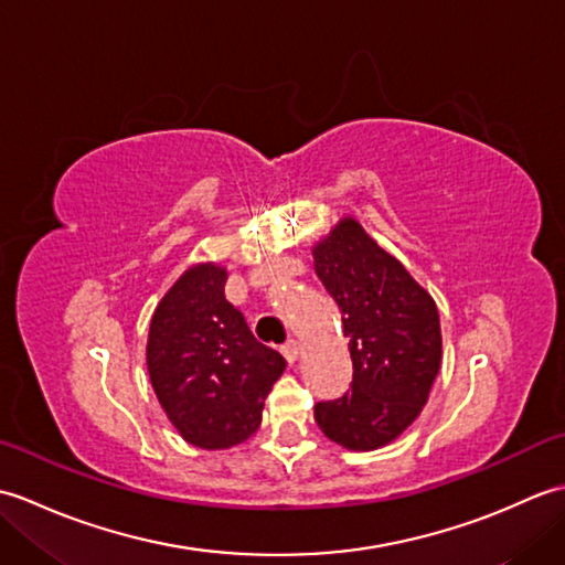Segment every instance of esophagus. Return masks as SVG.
<instances>
[{
    "instance_id": "34e87169",
    "label": "esophagus",
    "mask_w": 565,
    "mask_h": 565,
    "mask_svg": "<svg viewBox=\"0 0 565 565\" xmlns=\"http://www.w3.org/2000/svg\"><path fill=\"white\" fill-rule=\"evenodd\" d=\"M281 354H284L286 362L294 364L298 354H301V344H298V340H289L286 344H281Z\"/></svg>"
}]
</instances>
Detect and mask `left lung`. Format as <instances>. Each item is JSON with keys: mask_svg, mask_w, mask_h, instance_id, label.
I'll return each instance as SVG.
<instances>
[{"mask_svg": "<svg viewBox=\"0 0 565 565\" xmlns=\"http://www.w3.org/2000/svg\"><path fill=\"white\" fill-rule=\"evenodd\" d=\"M313 264L342 310L354 366L352 391L318 403L316 423L344 449L374 451L398 439L429 398L441 366L437 303L352 215L313 245Z\"/></svg>", "mask_w": 565, "mask_h": 565, "instance_id": "8db88e82", "label": "left lung"}]
</instances>
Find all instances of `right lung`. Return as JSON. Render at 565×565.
<instances>
[{
  "label": "right lung",
  "mask_w": 565,
  "mask_h": 565,
  "mask_svg": "<svg viewBox=\"0 0 565 565\" xmlns=\"http://www.w3.org/2000/svg\"><path fill=\"white\" fill-rule=\"evenodd\" d=\"M227 269L189 267L150 320L146 362L152 391L184 441L231 449L255 435L264 401L286 362L249 332L225 298Z\"/></svg>",
  "instance_id": "add662e5"
}]
</instances>
